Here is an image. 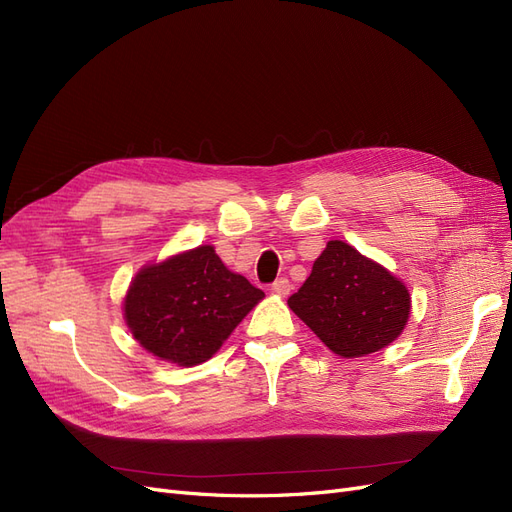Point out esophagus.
<instances>
[{
	"label": "esophagus",
	"mask_w": 512,
	"mask_h": 512,
	"mask_svg": "<svg viewBox=\"0 0 512 512\" xmlns=\"http://www.w3.org/2000/svg\"><path fill=\"white\" fill-rule=\"evenodd\" d=\"M290 282L286 280V277H280V280H275L271 284V292L277 294V297H286V294H290Z\"/></svg>",
	"instance_id": "34e87169"
}]
</instances>
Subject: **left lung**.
<instances>
[{
	"mask_svg": "<svg viewBox=\"0 0 512 512\" xmlns=\"http://www.w3.org/2000/svg\"><path fill=\"white\" fill-rule=\"evenodd\" d=\"M288 307L331 352L356 359L395 342L406 329L412 301L389 269L335 239Z\"/></svg>",
	"mask_w": 512,
	"mask_h": 512,
	"instance_id": "obj_1",
	"label": "left lung"
}]
</instances>
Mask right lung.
Segmentation results:
<instances>
[{
	"label": "right lung",
	"mask_w": 512,
	"mask_h": 512,
	"mask_svg": "<svg viewBox=\"0 0 512 512\" xmlns=\"http://www.w3.org/2000/svg\"><path fill=\"white\" fill-rule=\"evenodd\" d=\"M265 292L232 273L213 245L145 265L123 299L132 337L162 361H209Z\"/></svg>",
	"instance_id": "add662e5"
}]
</instances>
